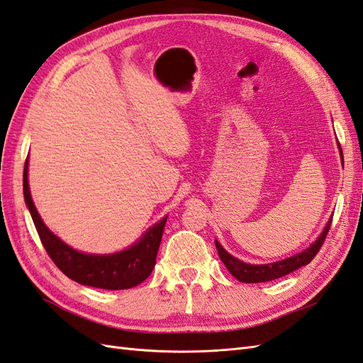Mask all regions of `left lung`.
Instances as JSON below:
<instances>
[{
    "mask_svg": "<svg viewBox=\"0 0 363 363\" xmlns=\"http://www.w3.org/2000/svg\"><path fill=\"white\" fill-rule=\"evenodd\" d=\"M333 218L327 223V226L324 232L320 233V237L311 244V246L307 250H302L301 253L295 255V257L282 259L278 262H272V264H261V266H253V264H246L240 261L238 258L232 257L230 253H228L221 247V244L215 240V246H217L218 250V257L224 262V266L232 273V277L237 278L241 282H247V284H255V282H267L278 279L281 277H286L289 273L298 270L302 266H307V264L316 257L319 249L322 247V244L325 241L327 233L331 228Z\"/></svg>",
    "mask_w": 363,
    "mask_h": 363,
    "instance_id": "left-lung-1",
    "label": "left lung"
}]
</instances>
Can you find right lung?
Here are the masks:
<instances>
[{"label": "right lung", "instance_id": "right-lung-1", "mask_svg": "<svg viewBox=\"0 0 363 363\" xmlns=\"http://www.w3.org/2000/svg\"><path fill=\"white\" fill-rule=\"evenodd\" d=\"M27 163L24 164V199L35 223L39 238L48 257L64 275L70 279L105 290H123L135 287L151 275L155 266V257L160 247L166 217L146 232L133 247L113 255H86L70 246L45 228L35 208L27 182Z\"/></svg>", "mask_w": 363, "mask_h": 363}]
</instances>
